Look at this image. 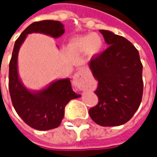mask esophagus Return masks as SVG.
<instances>
[{
	"mask_svg": "<svg viewBox=\"0 0 157 157\" xmlns=\"http://www.w3.org/2000/svg\"><path fill=\"white\" fill-rule=\"evenodd\" d=\"M87 80H88V75L85 71H80L74 75L73 83L79 89L85 90V89L87 88Z\"/></svg>",
	"mask_w": 157,
	"mask_h": 157,
	"instance_id": "esophagus-1",
	"label": "esophagus"
}]
</instances>
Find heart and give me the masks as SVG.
Here are the masks:
<instances>
[{
  "instance_id": "b5f03b06",
  "label": "heart",
  "mask_w": 157,
  "mask_h": 157,
  "mask_svg": "<svg viewBox=\"0 0 157 157\" xmlns=\"http://www.w3.org/2000/svg\"><path fill=\"white\" fill-rule=\"evenodd\" d=\"M103 41L97 33H87L72 39L70 44L71 51L77 54L86 53L89 56H95L102 50Z\"/></svg>"
}]
</instances>
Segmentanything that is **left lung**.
Masks as SVG:
<instances>
[{
  "instance_id": "1",
  "label": "left lung",
  "mask_w": 157,
  "mask_h": 157,
  "mask_svg": "<svg viewBox=\"0 0 157 157\" xmlns=\"http://www.w3.org/2000/svg\"><path fill=\"white\" fill-rule=\"evenodd\" d=\"M100 33L109 46L90 60L98 102L89 109V115L101 126H118L127 123L140 105L143 65L128 40L107 30Z\"/></svg>"
}]
</instances>
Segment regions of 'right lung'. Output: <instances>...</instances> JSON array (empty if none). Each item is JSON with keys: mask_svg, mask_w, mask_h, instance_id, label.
<instances>
[{"mask_svg": "<svg viewBox=\"0 0 157 157\" xmlns=\"http://www.w3.org/2000/svg\"><path fill=\"white\" fill-rule=\"evenodd\" d=\"M33 32L58 38L65 29L59 21L44 20L33 22L22 33L16 40L9 64V92L16 112L27 124L39 130H48L59 127L66 104L81 95L73 91L69 79L56 81L37 93L29 92L22 85L17 74L18 50L27 34Z\"/></svg>", "mask_w": 157, "mask_h": 157, "instance_id": "1", "label": "right lung"}]
</instances>
